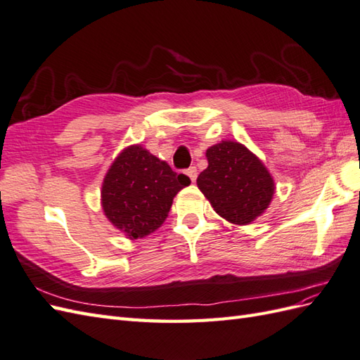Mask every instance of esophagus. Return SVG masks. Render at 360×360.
<instances>
[{"label":"esophagus","mask_w":360,"mask_h":360,"mask_svg":"<svg viewBox=\"0 0 360 360\" xmlns=\"http://www.w3.org/2000/svg\"><path fill=\"white\" fill-rule=\"evenodd\" d=\"M186 174H188V177H189L192 181H195V180H197V174H198V171H197L195 166H191V168H188V169H186Z\"/></svg>","instance_id":"1"}]
</instances>
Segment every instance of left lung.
<instances>
[{
  "label": "left lung",
  "instance_id": "obj_1",
  "mask_svg": "<svg viewBox=\"0 0 360 360\" xmlns=\"http://www.w3.org/2000/svg\"><path fill=\"white\" fill-rule=\"evenodd\" d=\"M207 168L197 185L214 210L235 224H249L274 197L275 185L266 166L238 142H221L206 151Z\"/></svg>",
  "mask_w": 360,
  "mask_h": 360
}]
</instances>
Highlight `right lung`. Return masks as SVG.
Returning <instances> with one entry per match:
<instances>
[{"instance_id": "add662e5", "label": "right lung", "mask_w": 360, "mask_h": 360, "mask_svg": "<svg viewBox=\"0 0 360 360\" xmlns=\"http://www.w3.org/2000/svg\"><path fill=\"white\" fill-rule=\"evenodd\" d=\"M189 183L188 175L174 172L140 145L129 146L103 179V212L129 238H142L162 226L172 198Z\"/></svg>"}]
</instances>
